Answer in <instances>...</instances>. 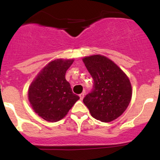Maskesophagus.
<instances>
[{"label": "esophagus", "instance_id": "esophagus-1", "mask_svg": "<svg viewBox=\"0 0 160 160\" xmlns=\"http://www.w3.org/2000/svg\"><path fill=\"white\" fill-rule=\"evenodd\" d=\"M84 95H85L84 93H81L80 95H79V97H80V100H83V98H84Z\"/></svg>", "mask_w": 160, "mask_h": 160}]
</instances>
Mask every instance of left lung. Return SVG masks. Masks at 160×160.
Returning a JSON list of instances; mask_svg holds the SVG:
<instances>
[{
  "label": "left lung",
  "mask_w": 160,
  "mask_h": 160,
  "mask_svg": "<svg viewBox=\"0 0 160 160\" xmlns=\"http://www.w3.org/2000/svg\"><path fill=\"white\" fill-rule=\"evenodd\" d=\"M93 80V89L83 101L97 120L110 122L126 110L132 98L129 79L114 62L101 55L83 59Z\"/></svg>",
  "instance_id": "obj_1"
}]
</instances>
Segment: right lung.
<instances>
[{"instance_id": "obj_1", "label": "right lung", "mask_w": 160, "mask_h": 160, "mask_svg": "<svg viewBox=\"0 0 160 160\" xmlns=\"http://www.w3.org/2000/svg\"><path fill=\"white\" fill-rule=\"evenodd\" d=\"M73 59H56L42 70L28 89V99L35 113L47 122H57L66 116L80 99L72 93L66 72Z\"/></svg>"}]
</instances>
